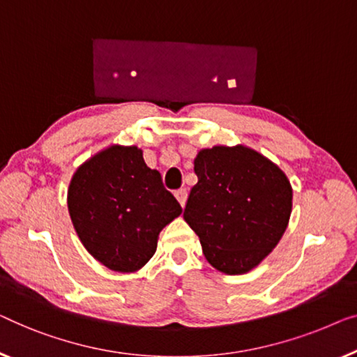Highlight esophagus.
Segmentation results:
<instances>
[{
  "label": "esophagus",
  "instance_id": "esophagus-1",
  "mask_svg": "<svg viewBox=\"0 0 357 357\" xmlns=\"http://www.w3.org/2000/svg\"><path fill=\"white\" fill-rule=\"evenodd\" d=\"M174 197L178 199V202L181 204V207L184 208L185 200H188V190H185V189H179V190H176V192H174Z\"/></svg>",
  "mask_w": 357,
  "mask_h": 357
}]
</instances>
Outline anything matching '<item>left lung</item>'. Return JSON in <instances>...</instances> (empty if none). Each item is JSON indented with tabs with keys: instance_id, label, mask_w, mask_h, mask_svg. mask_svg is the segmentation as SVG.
Instances as JSON below:
<instances>
[{
	"instance_id": "1",
	"label": "left lung",
	"mask_w": 357,
	"mask_h": 357,
	"mask_svg": "<svg viewBox=\"0 0 357 357\" xmlns=\"http://www.w3.org/2000/svg\"><path fill=\"white\" fill-rule=\"evenodd\" d=\"M197 184L184 220L205 259L227 275L257 267L288 228L293 188L278 165L245 145H215L194 158Z\"/></svg>"
}]
</instances>
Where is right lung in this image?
<instances>
[{
  "label": "right lung",
  "mask_w": 357,
  "mask_h": 357,
  "mask_svg": "<svg viewBox=\"0 0 357 357\" xmlns=\"http://www.w3.org/2000/svg\"><path fill=\"white\" fill-rule=\"evenodd\" d=\"M80 243L113 272H137L153 257L158 234L183 208L135 145L113 144L80 165L68 189Z\"/></svg>",
  "instance_id": "right-lung-1"
}]
</instances>
